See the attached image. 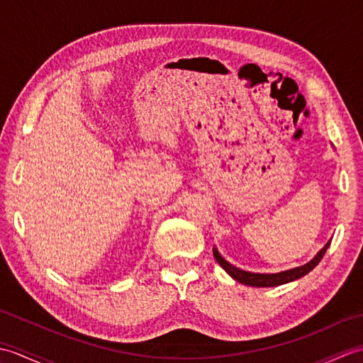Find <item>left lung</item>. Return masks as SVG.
I'll return each instance as SVG.
<instances>
[{
    "label": "left lung",
    "mask_w": 363,
    "mask_h": 363,
    "mask_svg": "<svg viewBox=\"0 0 363 363\" xmlns=\"http://www.w3.org/2000/svg\"><path fill=\"white\" fill-rule=\"evenodd\" d=\"M333 240V238H330ZM330 240L323 246V248L315 254V257L311 259L307 264L301 265V267H295V268H290V269H285V272H279V273H251V272H245V269H240L234 267L233 264H229V262L221 256L218 252V250L213 246V257L215 260L218 262L220 267L225 269V272L233 277V279L238 281L240 284L245 285H250V287H277V285H282V284H289L291 281H296L299 277L306 276L307 273H311L312 269L320 264V260L325 256V252L328 251Z\"/></svg>",
    "instance_id": "obj_1"
}]
</instances>
